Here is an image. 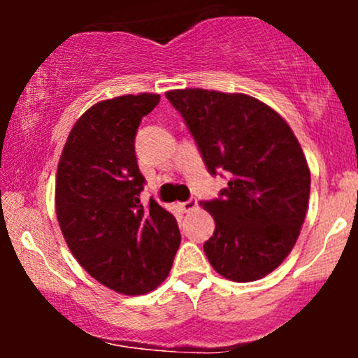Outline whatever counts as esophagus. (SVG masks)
<instances>
[{"instance_id": "1", "label": "esophagus", "mask_w": 358, "mask_h": 358, "mask_svg": "<svg viewBox=\"0 0 358 358\" xmlns=\"http://www.w3.org/2000/svg\"><path fill=\"white\" fill-rule=\"evenodd\" d=\"M196 207H199V200L193 199V196H192V199H188L187 202L182 203V210L183 212H192V210H195Z\"/></svg>"}]
</instances>
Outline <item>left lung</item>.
<instances>
[{
  "label": "left lung",
  "mask_w": 358,
  "mask_h": 358,
  "mask_svg": "<svg viewBox=\"0 0 358 358\" xmlns=\"http://www.w3.org/2000/svg\"><path fill=\"white\" fill-rule=\"evenodd\" d=\"M166 99L207 170L229 175L219 199L202 202L215 220L203 244L212 268L237 282L268 276L296 244L310 200V168L296 136L276 110L245 94L178 89Z\"/></svg>",
  "instance_id": "8db88e82"
}]
</instances>
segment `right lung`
<instances>
[{
    "label": "right lung",
    "mask_w": 358,
    "mask_h": 358,
    "mask_svg": "<svg viewBox=\"0 0 358 358\" xmlns=\"http://www.w3.org/2000/svg\"><path fill=\"white\" fill-rule=\"evenodd\" d=\"M158 102L145 92L94 104L73 124L57 168L55 210L69 249L90 276L127 296L165 281L182 241L170 212L139 200L145 176L134 138Z\"/></svg>",
    "instance_id": "obj_1"
}]
</instances>
